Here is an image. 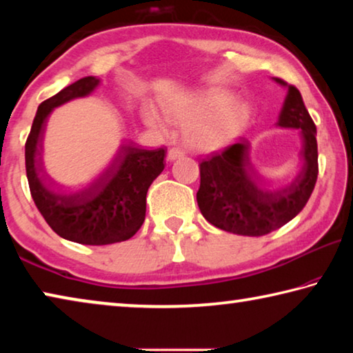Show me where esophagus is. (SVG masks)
<instances>
[{"label":"esophagus","mask_w":353,"mask_h":353,"mask_svg":"<svg viewBox=\"0 0 353 353\" xmlns=\"http://www.w3.org/2000/svg\"><path fill=\"white\" fill-rule=\"evenodd\" d=\"M183 155H185L183 149H181V148H171L170 151H168V160H170V162H172V160L181 159V157H183Z\"/></svg>","instance_id":"1"}]
</instances>
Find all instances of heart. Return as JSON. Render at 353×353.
Here are the masks:
<instances>
[{
  "label": "heart",
  "mask_w": 353,
  "mask_h": 353,
  "mask_svg": "<svg viewBox=\"0 0 353 353\" xmlns=\"http://www.w3.org/2000/svg\"><path fill=\"white\" fill-rule=\"evenodd\" d=\"M163 110L171 121L183 124L185 143L204 152L230 145L249 121V105L219 87L177 92L163 101ZM145 119L155 129L168 128L152 105L145 109Z\"/></svg>",
  "instance_id": "b5f03b06"
}]
</instances>
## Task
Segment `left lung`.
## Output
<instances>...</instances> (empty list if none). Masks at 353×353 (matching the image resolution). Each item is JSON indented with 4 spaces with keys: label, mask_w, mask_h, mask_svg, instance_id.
<instances>
[{
    "label": "left lung",
    "mask_w": 353,
    "mask_h": 353,
    "mask_svg": "<svg viewBox=\"0 0 353 353\" xmlns=\"http://www.w3.org/2000/svg\"><path fill=\"white\" fill-rule=\"evenodd\" d=\"M274 79L286 85L279 77ZM286 87L288 94L277 124L301 130L302 171L285 187L263 185L249 162V143L244 139L202 159L196 199L202 216L221 230L246 236L271 234L290 223L313 193L319 171L316 126L301 92L294 85Z\"/></svg>",
    "instance_id": "8db88e82"
}]
</instances>
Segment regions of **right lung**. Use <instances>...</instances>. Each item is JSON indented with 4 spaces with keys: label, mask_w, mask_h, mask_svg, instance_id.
Segmentation results:
<instances>
[{
    "label": "right lung",
    "mask_w": 353,
    "mask_h": 353,
    "mask_svg": "<svg viewBox=\"0 0 353 353\" xmlns=\"http://www.w3.org/2000/svg\"><path fill=\"white\" fill-rule=\"evenodd\" d=\"M99 79L82 77L39 105L25 146L31 196L48 225L65 240L103 246L126 241L146 216V193L165 168V148L143 149L123 143L109 165L79 188L57 187L40 165L41 137L52 109L90 94Z\"/></svg>",
    "instance_id": "add662e5"
}]
</instances>
